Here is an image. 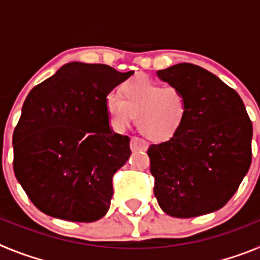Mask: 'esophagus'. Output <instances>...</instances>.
Here are the masks:
<instances>
[{
    "mask_svg": "<svg viewBox=\"0 0 260 260\" xmlns=\"http://www.w3.org/2000/svg\"><path fill=\"white\" fill-rule=\"evenodd\" d=\"M147 143L143 141V139H139L137 137L132 138V142H130V148L132 151H146L147 150Z\"/></svg>",
    "mask_w": 260,
    "mask_h": 260,
    "instance_id": "34e87169",
    "label": "esophagus"
}]
</instances>
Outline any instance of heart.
Instances as JSON below:
<instances>
[{
  "label": "heart",
  "instance_id": "b5f03b06",
  "mask_svg": "<svg viewBox=\"0 0 260 260\" xmlns=\"http://www.w3.org/2000/svg\"><path fill=\"white\" fill-rule=\"evenodd\" d=\"M121 96L114 92L105 98L110 125L122 132L135 117L138 130L151 141H167L185 122L187 102L180 88L164 86L147 77L123 82Z\"/></svg>",
  "mask_w": 260,
  "mask_h": 260
}]
</instances>
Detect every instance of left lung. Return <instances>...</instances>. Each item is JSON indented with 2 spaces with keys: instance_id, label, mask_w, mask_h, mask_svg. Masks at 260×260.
<instances>
[{
  "instance_id": "left-lung-1",
  "label": "left lung",
  "mask_w": 260,
  "mask_h": 260,
  "mask_svg": "<svg viewBox=\"0 0 260 260\" xmlns=\"http://www.w3.org/2000/svg\"><path fill=\"white\" fill-rule=\"evenodd\" d=\"M157 77L180 88L187 102L180 130L147 151L158 206L181 219L220 210L251 164L252 123L242 99L192 63L158 70Z\"/></svg>"
}]
</instances>
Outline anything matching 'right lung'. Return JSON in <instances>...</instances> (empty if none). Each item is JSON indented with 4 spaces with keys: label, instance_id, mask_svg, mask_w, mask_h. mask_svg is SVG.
<instances>
[{
    "label": "right lung",
    "instance_id": "1",
    "mask_svg": "<svg viewBox=\"0 0 260 260\" xmlns=\"http://www.w3.org/2000/svg\"><path fill=\"white\" fill-rule=\"evenodd\" d=\"M133 74L70 62L29 91L13 134V167L41 212L75 222L108 212L113 176L132 151L130 138L110 128L105 98Z\"/></svg>",
    "mask_w": 260,
    "mask_h": 260
}]
</instances>
